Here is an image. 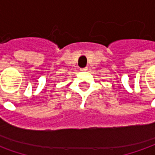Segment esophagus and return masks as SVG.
<instances>
[{"mask_svg": "<svg viewBox=\"0 0 155 155\" xmlns=\"http://www.w3.org/2000/svg\"><path fill=\"white\" fill-rule=\"evenodd\" d=\"M87 70H88V67L81 68V71H87Z\"/></svg>", "mask_w": 155, "mask_h": 155, "instance_id": "esophagus-1", "label": "esophagus"}]
</instances>
